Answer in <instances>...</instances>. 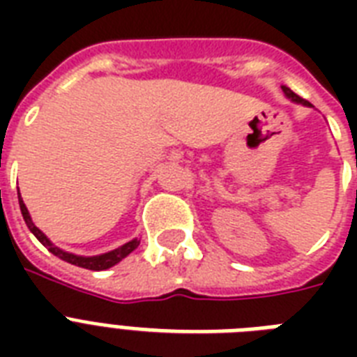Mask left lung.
<instances>
[{
    "mask_svg": "<svg viewBox=\"0 0 357 357\" xmlns=\"http://www.w3.org/2000/svg\"><path fill=\"white\" fill-rule=\"evenodd\" d=\"M282 89H283V92H285V96L291 98V100H293V102H296V103H304V105H310V102H305L304 98L298 96V94H294V92L291 91V89H287V86H282Z\"/></svg>",
    "mask_w": 357,
    "mask_h": 357,
    "instance_id": "8db88e82",
    "label": "left lung"
}]
</instances>
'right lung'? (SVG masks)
I'll list each match as a JSON object with an SVG mask.
<instances>
[{"label":"right lung","instance_id":"1","mask_svg":"<svg viewBox=\"0 0 357 357\" xmlns=\"http://www.w3.org/2000/svg\"><path fill=\"white\" fill-rule=\"evenodd\" d=\"M18 202H20V209H22V217H24L25 224H27V228L33 231V235H35L38 241H40L44 246H46L50 252H52L53 255H57V257H61L63 261H66V263H72V265L75 266H83V268H89V271H105V268H109V266L116 265L119 261H122L126 255H129L131 252H133L137 246H139V241L137 238H133V241H129V243H126L123 246H120V248L113 250V252H107V254H102V255H94V257H81V255H74V254H68V252H63V250H59L57 246H53L50 241H47V237L44 234H42L40 229L36 228L35 224H33V220H31L29 217V211H27V207H25L24 200L20 198V192H18Z\"/></svg>","mask_w":357,"mask_h":357}]
</instances>
